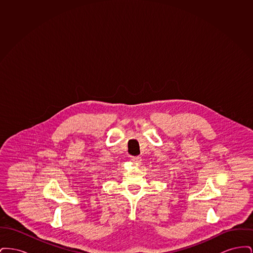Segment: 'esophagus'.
<instances>
[{
	"label": "esophagus",
	"mask_w": 253,
	"mask_h": 253,
	"mask_svg": "<svg viewBox=\"0 0 253 253\" xmlns=\"http://www.w3.org/2000/svg\"><path fill=\"white\" fill-rule=\"evenodd\" d=\"M131 160L133 163H141V157H132Z\"/></svg>",
	"instance_id": "obj_1"
}]
</instances>
